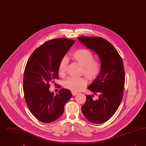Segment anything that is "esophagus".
Here are the masks:
<instances>
[{"label":"esophagus","mask_w":146,"mask_h":146,"mask_svg":"<svg viewBox=\"0 0 146 146\" xmlns=\"http://www.w3.org/2000/svg\"><path fill=\"white\" fill-rule=\"evenodd\" d=\"M72 95H73V96H75V95H76V94H77V92L72 91Z\"/></svg>","instance_id":"34e87169"}]
</instances>
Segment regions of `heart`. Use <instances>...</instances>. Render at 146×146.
Wrapping results in <instances>:
<instances>
[{
  "instance_id": "obj_1",
  "label": "heart",
  "mask_w": 146,
  "mask_h": 146,
  "mask_svg": "<svg viewBox=\"0 0 146 146\" xmlns=\"http://www.w3.org/2000/svg\"><path fill=\"white\" fill-rule=\"evenodd\" d=\"M71 58L82 66V74H84L90 81H93L100 74L102 70L101 62L95 60L94 54L86 49H79L70 54ZM68 60L64 57L58 64V72L60 76H63L66 71ZM87 80L83 76L69 77L63 82V86L70 90L77 92L82 90L87 85Z\"/></svg>"
}]
</instances>
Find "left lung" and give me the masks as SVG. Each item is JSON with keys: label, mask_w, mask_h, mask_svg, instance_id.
Returning a JSON list of instances; mask_svg holds the SVG:
<instances>
[{"label": "left lung", "mask_w": 146, "mask_h": 146, "mask_svg": "<svg viewBox=\"0 0 146 146\" xmlns=\"http://www.w3.org/2000/svg\"><path fill=\"white\" fill-rule=\"evenodd\" d=\"M78 39L97 54L102 66L99 76L88 88L98 98L86 95L82 111L91 123H103L114 115L123 98L125 85L123 60L111 44L101 37L82 36Z\"/></svg>", "instance_id": "1"}]
</instances>
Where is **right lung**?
I'll use <instances>...</instances> for the list:
<instances>
[{"mask_svg": "<svg viewBox=\"0 0 146 146\" xmlns=\"http://www.w3.org/2000/svg\"><path fill=\"white\" fill-rule=\"evenodd\" d=\"M74 42L64 38L47 41L35 50L26 64L24 97L30 111L42 123H50L59 118L64 104L72 96L65 89H60L55 96L49 89L51 82L59 79V63Z\"/></svg>", "mask_w": 146, "mask_h": 146, "instance_id": "obj_1", "label": "right lung"}]
</instances>
